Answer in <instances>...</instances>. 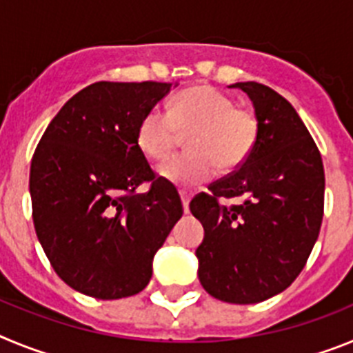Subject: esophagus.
Here are the masks:
<instances>
[{"label":"esophagus","mask_w":353,"mask_h":353,"mask_svg":"<svg viewBox=\"0 0 353 353\" xmlns=\"http://www.w3.org/2000/svg\"><path fill=\"white\" fill-rule=\"evenodd\" d=\"M180 198H182L183 212H185V214H189V194H187V192H180Z\"/></svg>","instance_id":"obj_1"}]
</instances>
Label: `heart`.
<instances>
[{
    "label": "heart",
    "mask_w": 353,
    "mask_h": 353,
    "mask_svg": "<svg viewBox=\"0 0 353 353\" xmlns=\"http://www.w3.org/2000/svg\"><path fill=\"white\" fill-rule=\"evenodd\" d=\"M187 134L189 152L161 164L159 173L180 187H194L221 171L244 164L256 146L261 132L258 114L239 108L221 90L198 84L183 90L171 101L168 111L152 108L143 114L136 143L145 157L162 161Z\"/></svg>",
    "instance_id": "obj_1"
}]
</instances>
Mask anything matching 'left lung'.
<instances>
[{
  "mask_svg": "<svg viewBox=\"0 0 353 353\" xmlns=\"http://www.w3.org/2000/svg\"><path fill=\"white\" fill-rule=\"evenodd\" d=\"M232 86L249 95L261 132L244 164L192 198L205 228L198 276L212 297L256 304L304 269L322 226L325 174L316 143L285 97L254 81ZM221 197L239 203L226 208Z\"/></svg>",
  "mask_w": 353,
  "mask_h": 353,
  "instance_id": "obj_1",
  "label": "left lung"
}]
</instances>
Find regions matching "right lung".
<instances>
[{"mask_svg":"<svg viewBox=\"0 0 353 353\" xmlns=\"http://www.w3.org/2000/svg\"><path fill=\"white\" fill-rule=\"evenodd\" d=\"M170 83L99 81L65 102L31 159L33 224L70 288L114 301L148 285L152 261L182 217L179 191L136 143L143 114ZM150 183L139 195L135 189Z\"/></svg>","mask_w":353,"mask_h":353,"instance_id":"right-lung-1","label":"right lung"}]
</instances>
